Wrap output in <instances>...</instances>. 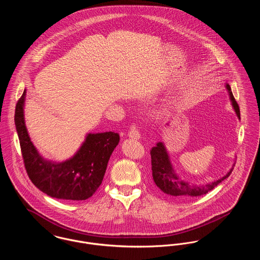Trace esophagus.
Masks as SVG:
<instances>
[{"label": "esophagus", "mask_w": 260, "mask_h": 260, "mask_svg": "<svg viewBox=\"0 0 260 260\" xmlns=\"http://www.w3.org/2000/svg\"><path fill=\"white\" fill-rule=\"evenodd\" d=\"M128 138L132 140H140V138H141V134L135 124H133L129 128Z\"/></svg>", "instance_id": "34e87169"}]
</instances>
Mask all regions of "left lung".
I'll return each mask as SVG.
<instances>
[{
	"label": "left lung",
	"instance_id": "left-lung-1",
	"mask_svg": "<svg viewBox=\"0 0 260 260\" xmlns=\"http://www.w3.org/2000/svg\"><path fill=\"white\" fill-rule=\"evenodd\" d=\"M225 87L230 94L232 108L237 117L240 119L239 107L232 94L231 86L226 84ZM150 155H151L152 177L156 186L165 193L176 199H181V200L206 194L208 191L212 190L215 186H217L221 181H223L225 178H228L231 175L233 167L235 165V164L232 165V168L230 170V172L224 176L216 180H213L211 182L196 184L185 179H182L175 172L169 151L166 147V144L162 142L157 143L155 146L151 148Z\"/></svg>",
	"mask_w": 260,
	"mask_h": 260
}]
</instances>
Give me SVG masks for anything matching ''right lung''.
<instances>
[{"label": "right lung", "instance_id": "right-lung-1", "mask_svg": "<svg viewBox=\"0 0 260 260\" xmlns=\"http://www.w3.org/2000/svg\"><path fill=\"white\" fill-rule=\"evenodd\" d=\"M25 89L15 111V124L22 154L31 182L49 197L86 201L100 187L109 159L119 142L113 132L87 134L85 142L69 159L57 162L43 157L30 141L25 122Z\"/></svg>", "mask_w": 260, "mask_h": 260}]
</instances>
